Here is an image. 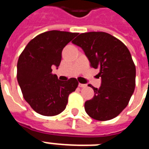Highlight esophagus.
Masks as SVG:
<instances>
[{
  "mask_svg": "<svg viewBox=\"0 0 149 149\" xmlns=\"http://www.w3.org/2000/svg\"><path fill=\"white\" fill-rule=\"evenodd\" d=\"M79 87H81V88H84V87H86V84H79Z\"/></svg>",
  "mask_w": 149,
  "mask_h": 149,
  "instance_id": "esophagus-1",
  "label": "esophagus"
}]
</instances>
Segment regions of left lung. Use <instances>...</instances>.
<instances>
[{
	"label": "left lung",
	"instance_id": "8db88e82",
	"mask_svg": "<svg viewBox=\"0 0 149 149\" xmlns=\"http://www.w3.org/2000/svg\"><path fill=\"white\" fill-rule=\"evenodd\" d=\"M85 52L91 67L100 69L101 86L85 102L91 118L108 120L116 118L127 107L135 87L136 69L124 43L110 34L91 31L80 34L72 41Z\"/></svg>",
	"mask_w": 149,
	"mask_h": 149
}]
</instances>
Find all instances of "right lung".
<instances>
[{"mask_svg":"<svg viewBox=\"0 0 149 149\" xmlns=\"http://www.w3.org/2000/svg\"><path fill=\"white\" fill-rule=\"evenodd\" d=\"M77 35L56 30L45 31L31 39L20 55L17 82L24 100L39 114L62 113L69 95L78 86L76 78L61 81L52 73V66L60 64L63 48Z\"/></svg>","mask_w":149,"mask_h":149,"instance_id":"1","label":"right lung"}]
</instances>
